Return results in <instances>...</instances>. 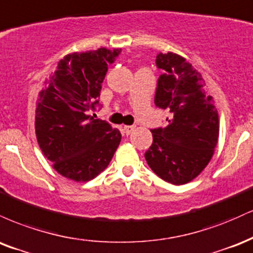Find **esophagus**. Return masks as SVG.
<instances>
[{
  "label": "esophagus",
  "mask_w": 253,
  "mask_h": 253,
  "mask_svg": "<svg viewBox=\"0 0 253 253\" xmlns=\"http://www.w3.org/2000/svg\"><path fill=\"white\" fill-rule=\"evenodd\" d=\"M123 130H124V132L126 133V135H130V133H131L133 130H135V126H124Z\"/></svg>",
  "instance_id": "1"
}]
</instances>
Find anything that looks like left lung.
I'll use <instances>...</instances> for the list:
<instances>
[{
	"instance_id": "obj_1",
	"label": "left lung",
	"mask_w": 253,
	"mask_h": 253,
	"mask_svg": "<svg viewBox=\"0 0 253 253\" xmlns=\"http://www.w3.org/2000/svg\"><path fill=\"white\" fill-rule=\"evenodd\" d=\"M163 71L157 80L155 105L173 117L166 127L151 129L153 144L144 156L151 170L173 185L198 176L212 159L218 143L219 117L201 74L182 56L156 55Z\"/></svg>"
}]
</instances>
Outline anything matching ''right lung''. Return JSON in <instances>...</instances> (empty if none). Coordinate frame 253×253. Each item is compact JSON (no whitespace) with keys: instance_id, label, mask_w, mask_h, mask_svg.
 Here are the masks:
<instances>
[{"instance_id":"obj_1","label":"right lung","mask_w":253,"mask_h":253,"mask_svg":"<svg viewBox=\"0 0 253 253\" xmlns=\"http://www.w3.org/2000/svg\"><path fill=\"white\" fill-rule=\"evenodd\" d=\"M121 49L98 48L68 54L39 93L35 132L44 157L70 180L90 181L109 166L122 135L108 122L86 112L99 104L109 65Z\"/></svg>"}]
</instances>
